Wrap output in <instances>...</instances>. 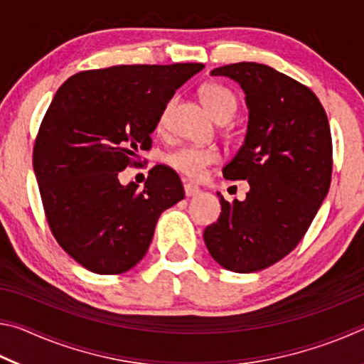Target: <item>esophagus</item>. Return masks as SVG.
Wrapping results in <instances>:
<instances>
[{"mask_svg": "<svg viewBox=\"0 0 364 364\" xmlns=\"http://www.w3.org/2000/svg\"><path fill=\"white\" fill-rule=\"evenodd\" d=\"M199 193H200V189L197 188V186H194V184H191V183H186V184H184V194H186L188 197L197 196Z\"/></svg>", "mask_w": 364, "mask_h": 364, "instance_id": "1", "label": "esophagus"}]
</instances>
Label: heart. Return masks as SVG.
<instances>
[{"mask_svg": "<svg viewBox=\"0 0 364 364\" xmlns=\"http://www.w3.org/2000/svg\"><path fill=\"white\" fill-rule=\"evenodd\" d=\"M200 100L204 102L205 109L210 112L215 120L220 119H232L237 109V100L230 88L223 85L210 83L200 90ZM171 104L164 109L159 117V127L164 128L168 120ZM220 159L217 149L212 147H196V146H181L171 151L167 156V162L175 170L181 171L189 178H199L204 175L205 168Z\"/></svg>", "mask_w": 364, "mask_h": 364, "instance_id": "1", "label": "heart"}]
</instances>
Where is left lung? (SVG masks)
Listing matches in <instances>:
<instances>
[{
  "instance_id": "1",
  "label": "left lung",
  "mask_w": 364,
  "mask_h": 364,
  "mask_svg": "<svg viewBox=\"0 0 364 364\" xmlns=\"http://www.w3.org/2000/svg\"><path fill=\"white\" fill-rule=\"evenodd\" d=\"M241 85L247 132L223 167L226 180H245L244 200H225L204 241L220 267L254 273L271 267L305 236L331 184L332 141L318 97L294 78L257 63L213 69Z\"/></svg>"
}]
</instances>
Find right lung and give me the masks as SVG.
I'll return each mask as SVG.
<instances>
[{"mask_svg": "<svg viewBox=\"0 0 364 364\" xmlns=\"http://www.w3.org/2000/svg\"><path fill=\"white\" fill-rule=\"evenodd\" d=\"M204 64L114 65L70 77L54 95L33 147L48 225L67 254L97 274L146 255L160 213L184 199L180 178L156 165L143 189L119 173L151 147L175 91Z\"/></svg>", "mask_w": 364, "mask_h": 364, "instance_id": "obj_1", "label": "right lung"}]
</instances>
